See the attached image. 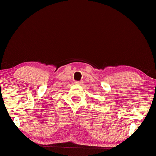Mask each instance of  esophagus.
<instances>
[{"instance_id":"34e87169","label":"esophagus","mask_w":156,"mask_h":156,"mask_svg":"<svg viewBox=\"0 0 156 156\" xmlns=\"http://www.w3.org/2000/svg\"><path fill=\"white\" fill-rule=\"evenodd\" d=\"M83 83V81H75V83L77 84V85H81Z\"/></svg>"}]
</instances>
